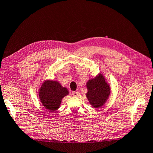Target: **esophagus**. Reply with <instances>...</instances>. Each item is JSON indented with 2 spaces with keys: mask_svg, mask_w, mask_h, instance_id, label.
I'll list each match as a JSON object with an SVG mask.
<instances>
[{
  "mask_svg": "<svg viewBox=\"0 0 153 153\" xmlns=\"http://www.w3.org/2000/svg\"><path fill=\"white\" fill-rule=\"evenodd\" d=\"M72 95L74 96V97H78V96L79 95V93L77 92V91H74L72 93Z\"/></svg>",
  "mask_w": 153,
  "mask_h": 153,
  "instance_id": "esophagus-1",
  "label": "esophagus"
}]
</instances>
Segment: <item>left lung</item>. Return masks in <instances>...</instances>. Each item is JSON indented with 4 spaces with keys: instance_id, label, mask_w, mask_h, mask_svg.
<instances>
[{
    "instance_id": "8db88e82",
    "label": "left lung",
    "mask_w": 153,
    "mask_h": 153,
    "mask_svg": "<svg viewBox=\"0 0 153 153\" xmlns=\"http://www.w3.org/2000/svg\"><path fill=\"white\" fill-rule=\"evenodd\" d=\"M87 98L93 108H101L110 95V87L102 74L89 80L87 82Z\"/></svg>"
}]
</instances>
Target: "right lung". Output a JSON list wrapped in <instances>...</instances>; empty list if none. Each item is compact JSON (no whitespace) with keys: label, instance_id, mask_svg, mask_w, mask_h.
I'll list each match as a JSON object with an SVG mask.
<instances>
[{"label":"right lung","instance_id":"1","mask_svg":"<svg viewBox=\"0 0 153 153\" xmlns=\"http://www.w3.org/2000/svg\"><path fill=\"white\" fill-rule=\"evenodd\" d=\"M69 94L68 90L56 81L46 80L39 90V97L42 105L48 111L53 112L59 108L62 98Z\"/></svg>","mask_w":153,"mask_h":153}]
</instances>
